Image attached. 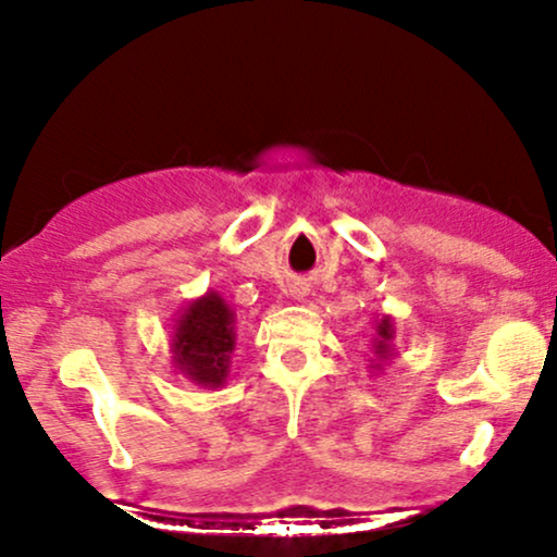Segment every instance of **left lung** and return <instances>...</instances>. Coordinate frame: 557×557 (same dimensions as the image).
Wrapping results in <instances>:
<instances>
[{
	"label": "left lung",
	"mask_w": 557,
	"mask_h": 557,
	"mask_svg": "<svg viewBox=\"0 0 557 557\" xmlns=\"http://www.w3.org/2000/svg\"><path fill=\"white\" fill-rule=\"evenodd\" d=\"M393 322H389V317H382V322L376 324V337H374V354L380 356V359H385L389 356V350H393Z\"/></svg>",
	"instance_id": "obj_1"
}]
</instances>
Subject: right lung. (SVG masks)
<instances>
[{
    "mask_svg": "<svg viewBox=\"0 0 557 557\" xmlns=\"http://www.w3.org/2000/svg\"><path fill=\"white\" fill-rule=\"evenodd\" d=\"M233 322L235 314L225 298L214 290L190 300L188 309L177 317L172 354H175V367L190 382L203 387L225 385L230 354L235 348Z\"/></svg>",
    "mask_w": 557,
    "mask_h": 557,
    "instance_id": "obj_1",
    "label": "right lung"
}]
</instances>
